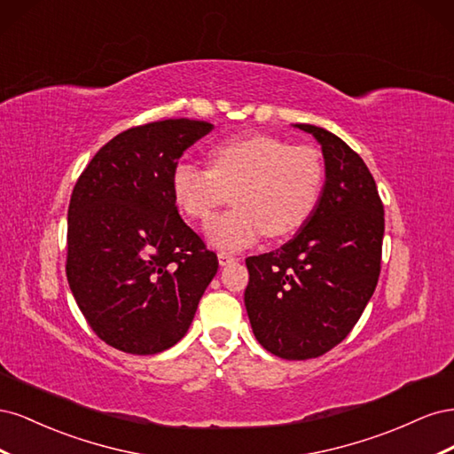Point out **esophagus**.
Returning a JSON list of instances; mask_svg holds the SVG:
<instances>
[{
    "mask_svg": "<svg viewBox=\"0 0 454 454\" xmlns=\"http://www.w3.org/2000/svg\"><path fill=\"white\" fill-rule=\"evenodd\" d=\"M217 261H219V265H222V267H225V265L232 263V261H235V257H232L231 254H225V252H219V254H217Z\"/></svg>",
    "mask_w": 454,
    "mask_h": 454,
    "instance_id": "esophagus-1",
    "label": "esophagus"
}]
</instances>
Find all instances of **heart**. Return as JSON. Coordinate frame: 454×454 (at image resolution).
Segmentation results:
<instances>
[{
    "instance_id": "1",
    "label": "heart",
    "mask_w": 454,
    "mask_h": 454,
    "mask_svg": "<svg viewBox=\"0 0 454 454\" xmlns=\"http://www.w3.org/2000/svg\"><path fill=\"white\" fill-rule=\"evenodd\" d=\"M170 185L180 210L200 222L232 193L235 208L210 219L204 235L217 250L239 252L263 232L278 239L309 222L322 195L324 162L312 147L250 134L217 144L210 151V168L180 160Z\"/></svg>"
}]
</instances>
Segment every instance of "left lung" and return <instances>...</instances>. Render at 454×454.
<instances>
[{"mask_svg": "<svg viewBox=\"0 0 454 454\" xmlns=\"http://www.w3.org/2000/svg\"><path fill=\"white\" fill-rule=\"evenodd\" d=\"M320 144L325 182L316 210L282 248L246 259L244 305L259 345L309 360L345 339L373 295L384 210L373 176L339 136L294 125Z\"/></svg>", "mask_w": 454, "mask_h": 454, "instance_id": "obj_1", "label": "left lung"}]
</instances>
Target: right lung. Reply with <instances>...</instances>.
<instances>
[{"label":"right lung","instance_id":"add662e5","mask_svg":"<svg viewBox=\"0 0 454 454\" xmlns=\"http://www.w3.org/2000/svg\"><path fill=\"white\" fill-rule=\"evenodd\" d=\"M214 125L167 119L129 129L87 164L67 208L70 290L109 347L157 354L193 322L217 257L177 214L172 168Z\"/></svg>","mask_w":454,"mask_h":454}]
</instances>
